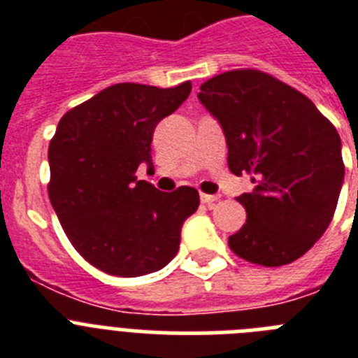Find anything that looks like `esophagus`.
Returning <instances> with one entry per match:
<instances>
[{
  "instance_id": "obj_1",
  "label": "esophagus",
  "mask_w": 358,
  "mask_h": 358,
  "mask_svg": "<svg viewBox=\"0 0 358 358\" xmlns=\"http://www.w3.org/2000/svg\"><path fill=\"white\" fill-rule=\"evenodd\" d=\"M201 201L204 202V204H208V206H211V204H215V202L218 201L217 195H208V194H201Z\"/></svg>"
}]
</instances>
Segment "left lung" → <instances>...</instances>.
<instances>
[{"label":"left lung","mask_w":358,"mask_h":358,"mask_svg":"<svg viewBox=\"0 0 358 358\" xmlns=\"http://www.w3.org/2000/svg\"><path fill=\"white\" fill-rule=\"evenodd\" d=\"M199 100L220 123L227 166L248 172V211L229 236L251 264L280 267L305 255L330 226L344 182L339 132L312 100L256 69H235L201 85Z\"/></svg>","instance_id":"8db88e82"}]
</instances>
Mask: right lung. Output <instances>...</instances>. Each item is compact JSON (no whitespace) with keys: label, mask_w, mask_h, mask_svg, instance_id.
I'll use <instances>...</instances> for the list:
<instances>
[{"label":"right lung","mask_w":358,"mask_h":358,"mask_svg":"<svg viewBox=\"0 0 358 358\" xmlns=\"http://www.w3.org/2000/svg\"><path fill=\"white\" fill-rule=\"evenodd\" d=\"M192 91L115 84L73 107L50 141L48 195L59 222L84 260L107 274L156 273L179 251L181 227L199 208V192L163 194L138 181L152 164V134Z\"/></svg>","instance_id":"add662e5"}]
</instances>
